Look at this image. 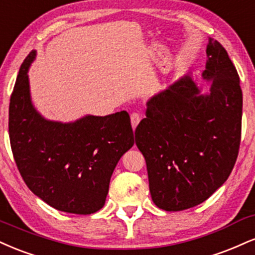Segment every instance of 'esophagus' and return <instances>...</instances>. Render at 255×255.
Masks as SVG:
<instances>
[{"instance_id": "obj_1", "label": "esophagus", "mask_w": 255, "mask_h": 255, "mask_svg": "<svg viewBox=\"0 0 255 255\" xmlns=\"http://www.w3.org/2000/svg\"><path fill=\"white\" fill-rule=\"evenodd\" d=\"M140 120H141V118L137 113H133V114L130 115V122H131V127H133V129H135L136 126L139 125Z\"/></svg>"}]
</instances>
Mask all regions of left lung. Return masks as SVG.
I'll use <instances>...</instances> for the list:
<instances>
[{
	"instance_id": "left-lung-1",
	"label": "left lung",
	"mask_w": 255,
	"mask_h": 255,
	"mask_svg": "<svg viewBox=\"0 0 255 255\" xmlns=\"http://www.w3.org/2000/svg\"><path fill=\"white\" fill-rule=\"evenodd\" d=\"M202 94L189 75L147 102L135 129L145 157L152 201L166 211L201 204L228 179L241 140L242 91L234 64L209 39Z\"/></svg>"
}]
</instances>
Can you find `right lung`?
Instances as JSON below:
<instances>
[{
	"mask_svg": "<svg viewBox=\"0 0 255 255\" xmlns=\"http://www.w3.org/2000/svg\"><path fill=\"white\" fill-rule=\"evenodd\" d=\"M23 60L9 103V139L21 177L33 194L54 209L89 215L106 203L120 158L134 145L127 112L87 115L75 122L50 121L30 100L28 69Z\"/></svg>",
	"mask_w": 255,
	"mask_h": 255,
	"instance_id": "obj_1",
	"label": "right lung"
}]
</instances>
